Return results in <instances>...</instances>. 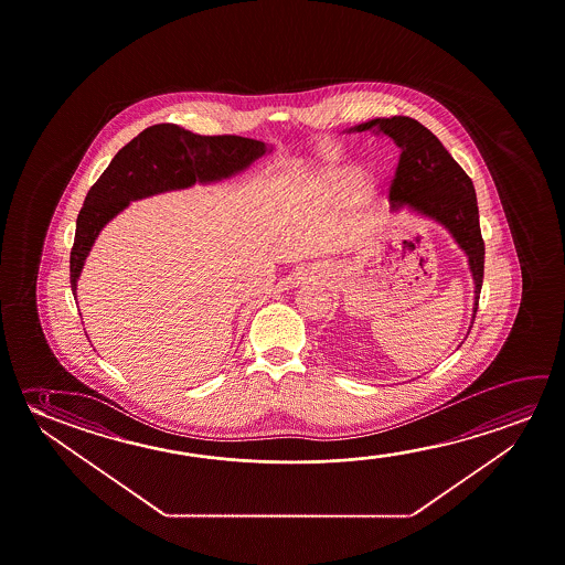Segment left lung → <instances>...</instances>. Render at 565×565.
<instances>
[{"label":"left lung","mask_w":565,"mask_h":565,"mask_svg":"<svg viewBox=\"0 0 565 565\" xmlns=\"http://www.w3.org/2000/svg\"><path fill=\"white\" fill-rule=\"evenodd\" d=\"M362 130L385 135L401 148L399 166L390 188L391 209L399 211L407 207L415 215L435 221L450 233L454 243L468 256L469 271L476 286L471 313L473 324L486 262V244L479 228L478 198L473 182L450 157L443 142L425 125L411 117H380L356 125L347 132Z\"/></svg>","instance_id":"obj_1"}]
</instances>
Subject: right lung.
<instances>
[{"label":"right lung","mask_w":565,"mask_h":565,"mask_svg":"<svg viewBox=\"0 0 565 565\" xmlns=\"http://www.w3.org/2000/svg\"><path fill=\"white\" fill-rule=\"evenodd\" d=\"M271 152L262 140L235 135L203 137L172 122L142 130L115 154L111 164L87 191L76 221L70 252V286L76 299L78 279L92 246L104 226L129 207L166 191L188 190L195 183L223 182Z\"/></svg>","instance_id":"obj_1"}]
</instances>
